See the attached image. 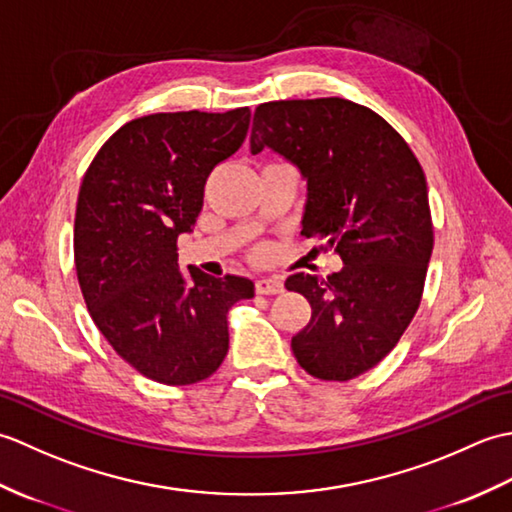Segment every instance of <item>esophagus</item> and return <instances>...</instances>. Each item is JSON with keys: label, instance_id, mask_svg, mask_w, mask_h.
<instances>
[{"label": "esophagus", "instance_id": "34e87169", "mask_svg": "<svg viewBox=\"0 0 512 512\" xmlns=\"http://www.w3.org/2000/svg\"><path fill=\"white\" fill-rule=\"evenodd\" d=\"M255 290L257 295H279V292H284V284L279 279L264 277L255 281Z\"/></svg>", "mask_w": 512, "mask_h": 512}]
</instances>
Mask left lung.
<instances>
[{
	"label": "left lung",
	"instance_id": "1",
	"mask_svg": "<svg viewBox=\"0 0 512 512\" xmlns=\"http://www.w3.org/2000/svg\"><path fill=\"white\" fill-rule=\"evenodd\" d=\"M264 147L308 182L301 235L343 262L328 279H286L312 308L292 354L310 376L343 383L383 361L420 306L433 250L424 171L383 116L336 96L259 105L250 154Z\"/></svg>",
	"mask_w": 512,
	"mask_h": 512
}]
</instances>
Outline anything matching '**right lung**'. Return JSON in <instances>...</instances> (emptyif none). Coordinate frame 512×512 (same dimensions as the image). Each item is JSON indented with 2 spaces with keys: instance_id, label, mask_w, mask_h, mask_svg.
<instances>
[{
  "instance_id": "1",
  "label": "right lung",
  "mask_w": 512,
  "mask_h": 512,
  "mask_svg": "<svg viewBox=\"0 0 512 512\" xmlns=\"http://www.w3.org/2000/svg\"><path fill=\"white\" fill-rule=\"evenodd\" d=\"M248 107L224 114H149L94 156L74 217V264L85 306L116 354L162 385L209 378L228 352L226 314L255 295L246 277L178 268L209 173L242 147Z\"/></svg>"
}]
</instances>
